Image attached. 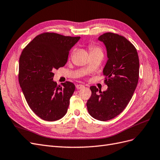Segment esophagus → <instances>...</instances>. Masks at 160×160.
Listing matches in <instances>:
<instances>
[{"label": "esophagus", "instance_id": "1", "mask_svg": "<svg viewBox=\"0 0 160 160\" xmlns=\"http://www.w3.org/2000/svg\"><path fill=\"white\" fill-rule=\"evenodd\" d=\"M85 88V86L83 85L79 84V85H76V88H77V89H82V88Z\"/></svg>", "mask_w": 160, "mask_h": 160}]
</instances>
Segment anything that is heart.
I'll return each mask as SVG.
<instances>
[{"label":"heart","instance_id":"b5f03b06","mask_svg":"<svg viewBox=\"0 0 160 160\" xmlns=\"http://www.w3.org/2000/svg\"><path fill=\"white\" fill-rule=\"evenodd\" d=\"M89 51L90 54H95V53H100V54H103V51L101 50V48L99 47H97L95 45H90L89 46Z\"/></svg>","mask_w":160,"mask_h":160}]
</instances>
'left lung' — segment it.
I'll use <instances>...</instances> for the list:
<instances>
[{
  "label": "left lung",
  "mask_w": 160,
  "mask_h": 160,
  "mask_svg": "<svg viewBox=\"0 0 160 160\" xmlns=\"http://www.w3.org/2000/svg\"><path fill=\"white\" fill-rule=\"evenodd\" d=\"M108 59L103 70L108 89L90 87L91 96L87 102L91 117L108 121L120 114L129 103L139 79V61L135 47L127 38L112 32L101 35Z\"/></svg>",
  "instance_id": "left-lung-1"
}]
</instances>
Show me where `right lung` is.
Returning a JSON list of instances; mask_svg holds the SVG:
<instances>
[{
    "mask_svg": "<svg viewBox=\"0 0 160 160\" xmlns=\"http://www.w3.org/2000/svg\"><path fill=\"white\" fill-rule=\"evenodd\" d=\"M80 37L45 32L33 38L19 59L18 81L32 111L43 120L53 122L66 114L75 85L69 81L58 85L53 69L65 66L69 52Z\"/></svg>",
    "mask_w": 160,
    "mask_h": 160,
    "instance_id": "obj_1",
    "label": "right lung"
}]
</instances>
